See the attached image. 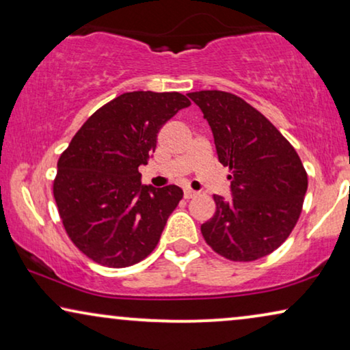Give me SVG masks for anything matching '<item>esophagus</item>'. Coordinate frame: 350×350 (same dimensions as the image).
I'll list each match as a JSON object with an SVG mask.
<instances>
[{"instance_id": "1", "label": "esophagus", "mask_w": 350, "mask_h": 350, "mask_svg": "<svg viewBox=\"0 0 350 350\" xmlns=\"http://www.w3.org/2000/svg\"><path fill=\"white\" fill-rule=\"evenodd\" d=\"M196 196H198V191H194V189H191V188H186L185 189V198L186 199H193V198H196Z\"/></svg>"}]
</instances>
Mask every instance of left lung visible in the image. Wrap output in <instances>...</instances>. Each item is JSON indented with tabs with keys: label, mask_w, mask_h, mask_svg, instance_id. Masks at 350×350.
I'll use <instances>...</instances> for the list:
<instances>
[{
	"label": "left lung",
	"mask_w": 350,
	"mask_h": 350,
	"mask_svg": "<svg viewBox=\"0 0 350 350\" xmlns=\"http://www.w3.org/2000/svg\"><path fill=\"white\" fill-rule=\"evenodd\" d=\"M188 97L212 129L218 161L229 167L231 198L200 226L205 242L232 261L269 255L290 236L303 208L308 174L286 138L237 95L200 90Z\"/></svg>",
	"instance_id": "obj_1"
}]
</instances>
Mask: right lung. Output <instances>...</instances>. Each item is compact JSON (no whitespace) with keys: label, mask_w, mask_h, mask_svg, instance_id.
Listing matches in <instances>:
<instances>
[{"label":"right lung","mask_w":350,"mask_h":350,"mask_svg":"<svg viewBox=\"0 0 350 350\" xmlns=\"http://www.w3.org/2000/svg\"><path fill=\"white\" fill-rule=\"evenodd\" d=\"M189 105L178 92H126L97 109L62 152L54 198L66 234L90 260L127 267L156 248L183 189L143 185L138 167L152 157L161 127Z\"/></svg>","instance_id":"obj_1"}]
</instances>
